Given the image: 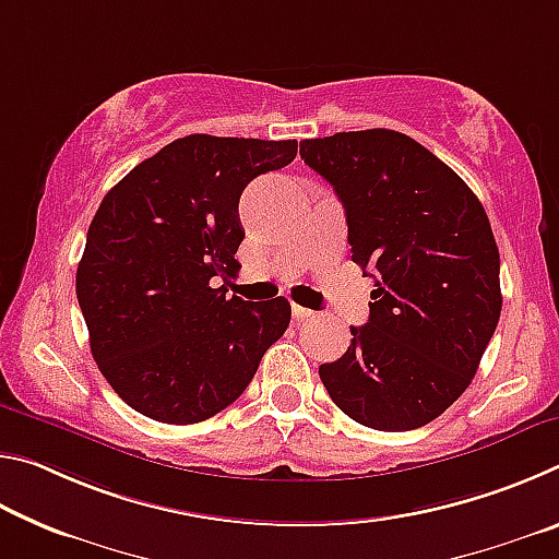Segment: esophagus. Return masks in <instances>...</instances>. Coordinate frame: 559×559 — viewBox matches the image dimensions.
I'll return each instance as SVG.
<instances>
[{
    "mask_svg": "<svg viewBox=\"0 0 559 559\" xmlns=\"http://www.w3.org/2000/svg\"><path fill=\"white\" fill-rule=\"evenodd\" d=\"M290 313H293V318H296V320H302V318L313 316V310L302 308V306H298V302H290Z\"/></svg>",
    "mask_w": 559,
    "mask_h": 559,
    "instance_id": "esophagus-1",
    "label": "esophagus"
}]
</instances>
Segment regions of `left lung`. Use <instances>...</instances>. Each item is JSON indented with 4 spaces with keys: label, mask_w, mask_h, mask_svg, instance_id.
Returning <instances> with one entry per match:
<instances>
[{
    "label": "left lung",
    "mask_w": 559,
    "mask_h": 559,
    "mask_svg": "<svg viewBox=\"0 0 559 559\" xmlns=\"http://www.w3.org/2000/svg\"><path fill=\"white\" fill-rule=\"evenodd\" d=\"M300 157L333 185L353 261L374 281L370 320L320 380L362 427L419 429L466 392L496 333L500 257L484 204L396 130L302 140Z\"/></svg>",
    "instance_id": "obj_1"
}]
</instances>
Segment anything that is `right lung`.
<instances>
[{
    "label": "right lung",
    "mask_w": 559,
    "mask_h": 559,
    "mask_svg": "<svg viewBox=\"0 0 559 559\" xmlns=\"http://www.w3.org/2000/svg\"><path fill=\"white\" fill-rule=\"evenodd\" d=\"M296 140L187 135L103 197L75 271L98 370L132 409L197 424L239 400L290 302L226 296L243 241L239 197L296 159Z\"/></svg>",
    "instance_id": "1"
}]
</instances>
